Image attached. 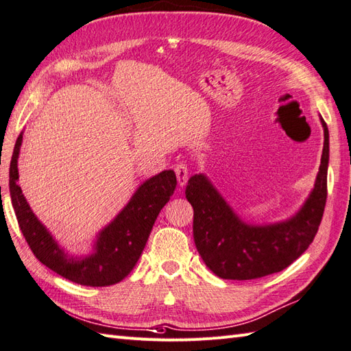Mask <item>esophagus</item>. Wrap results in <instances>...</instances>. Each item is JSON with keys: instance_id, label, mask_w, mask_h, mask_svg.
I'll use <instances>...</instances> for the list:
<instances>
[{"instance_id": "obj_1", "label": "esophagus", "mask_w": 351, "mask_h": 351, "mask_svg": "<svg viewBox=\"0 0 351 351\" xmlns=\"http://www.w3.org/2000/svg\"><path fill=\"white\" fill-rule=\"evenodd\" d=\"M189 166L185 165V162H178V165L175 166V173H176V178H178V184L184 186L186 184V181H189Z\"/></svg>"}]
</instances>
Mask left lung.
Segmentation results:
<instances>
[{
	"label": "left lung",
	"instance_id": "left-lung-1",
	"mask_svg": "<svg viewBox=\"0 0 351 351\" xmlns=\"http://www.w3.org/2000/svg\"><path fill=\"white\" fill-rule=\"evenodd\" d=\"M324 145L314 189L299 213L269 226L243 223L205 175L190 178L185 197L194 209L193 234L203 262L223 280H256L280 272L314 241L328 197L329 132L322 119Z\"/></svg>",
	"mask_w": 351,
	"mask_h": 351
}]
</instances>
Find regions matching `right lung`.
Listing matches in <instances>:
<instances>
[{"instance_id": "1", "label": "right lung", "mask_w": 351, "mask_h": 351, "mask_svg": "<svg viewBox=\"0 0 351 351\" xmlns=\"http://www.w3.org/2000/svg\"><path fill=\"white\" fill-rule=\"evenodd\" d=\"M21 145L22 133L13 149L9 185L21 232L34 256L53 272L80 286L106 287L124 280L141 257L160 210L175 193L173 170H165L138 186L127 206L97 236L93 254L77 258L64 252L23 197L18 184Z\"/></svg>"}]
</instances>
